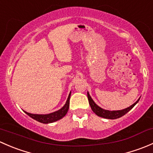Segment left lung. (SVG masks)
Here are the masks:
<instances>
[{
	"instance_id": "obj_1",
	"label": "left lung",
	"mask_w": 153,
	"mask_h": 153,
	"mask_svg": "<svg viewBox=\"0 0 153 153\" xmlns=\"http://www.w3.org/2000/svg\"><path fill=\"white\" fill-rule=\"evenodd\" d=\"M87 97H88V100H89V104L91 106V109L98 116L101 117V118H107V119H116V118H121L122 117L123 115H124L125 114L127 113L130 109H132V108L134 107V106L138 102L139 99L136 101L135 103H134L132 105H131L129 107L126 108V109H121V110H115V111H109V110H106V109H102L100 106H98L94 102V101L92 100V98H91V96L89 95V92H87Z\"/></svg>"
}]
</instances>
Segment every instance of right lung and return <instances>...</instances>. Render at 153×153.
I'll list each match as a JSON object with an SVG mask.
<instances>
[{
	"label": "right lung",
	"instance_id": "right-lung-1",
	"mask_svg": "<svg viewBox=\"0 0 153 153\" xmlns=\"http://www.w3.org/2000/svg\"><path fill=\"white\" fill-rule=\"evenodd\" d=\"M70 95L71 92L69 93V96H68L67 101L66 102L65 105L63 106L61 109H60L59 110L56 111V112H52V113L49 114H46V115H38V114H31L29 112H24L29 115V117H31L33 119L36 120L38 122L43 123V124H49V123H53L55 121H58V120L61 119L63 117H64L66 115V114L67 113L68 109L69 107V99H70Z\"/></svg>",
	"mask_w": 153,
	"mask_h": 153
}]
</instances>
